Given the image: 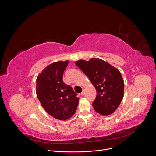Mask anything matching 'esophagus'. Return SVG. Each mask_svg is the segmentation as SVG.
<instances>
[{"label":"esophagus","instance_id":"esophagus-1","mask_svg":"<svg viewBox=\"0 0 156 156\" xmlns=\"http://www.w3.org/2000/svg\"><path fill=\"white\" fill-rule=\"evenodd\" d=\"M84 91H85L84 89H83V91H82V92H81V96L84 95Z\"/></svg>","mask_w":156,"mask_h":156}]
</instances>
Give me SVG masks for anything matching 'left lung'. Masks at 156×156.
<instances>
[{"label": "left lung", "mask_w": 156, "mask_h": 156, "mask_svg": "<svg viewBox=\"0 0 156 156\" xmlns=\"http://www.w3.org/2000/svg\"><path fill=\"white\" fill-rule=\"evenodd\" d=\"M75 63L96 88L97 96L92 104L95 110L102 115L112 114L123 98L124 82L120 71L98 58L79 60Z\"/></svg>", "instance_id": "left-lung-1"}]
</instances>
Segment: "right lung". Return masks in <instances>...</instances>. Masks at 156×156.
Here are the masks:
<instances>
[{
  "label": "right lung",
  "mask_w": 156,
  "mask_h": 156,
  "mask_svg": "<svg viewBox=\"0 0 156 156\" xmlns=\"http://www.w3.org/2000/svg\"><path fill=\"white\" fill-rule=\"evenodd\" d=\"M69 60L54 62L44 69L36 79V94L46 112L54 118L65 120L75 113L79 98L72 87L63 81Z\"/></svg>",
  "instance_id": "1"
}]
</instances>
